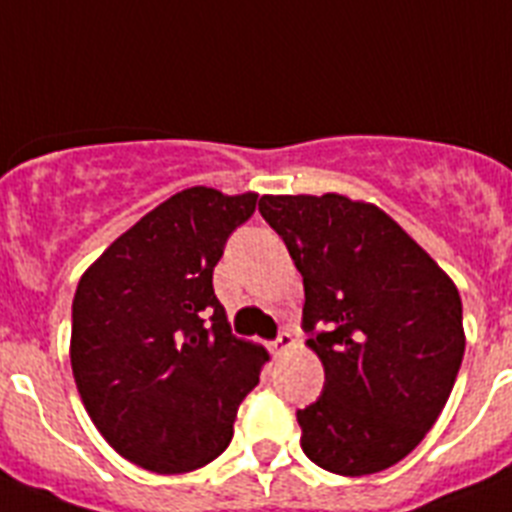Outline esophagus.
<instances>
[{
  "label": "esophagus",
  "instance_id": "34e87169",
  "mask_svg": "<svg viewBox=\"0 0 512 512\" xmlns=\"http://www.w3.org/2000/svg\"><path fill=\"white\" fill-rule=\"evenodd\" d=\"M291 345H293V335L291 332L283 330V332H278V337H275L273 342H270V350H273L275 355H281V353H286Z\"/></svg>",
  "mask_w": 512,
  "mask_h": 512
}]
</instances>
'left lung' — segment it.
Listing matches in <instances>:
<instances>
[{"label": "left lung", "instance_id": "8db88e82", "mask_svg": "<svg viewBox=\"0 0 512 512\" xmlns=\"http://www.w3.org/2000/svg\"><path fill=\"white\" fill-rule=\"evenodd\" d=\"M262 219L304 278L322 397L296 412L301 448L332 474L402 461L446 407L464 358L461 296L379 206L348 195H262Z\"/></svg>", "mask_w": 512, "mask_h": 512}]
</instances>
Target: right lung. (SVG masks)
Masks as SVG:
<instances>
[{"label":"right lung","mask_w":512,"mask_h":512,"mask_svg":"<svg viewBox=\"0 0 512 512\" xmlns=\"http://www.w3.org/2000/svg\"><path fill=\"white\" fill-rule=\"evenodd\" d=\"M257 193L188 188L115 239L79 278L71 371L102 438L141 469L185 474L234 435L268 361L231 335L213 268Z\"/></svg>","instance_id":"add662e5"}]
</instances>
